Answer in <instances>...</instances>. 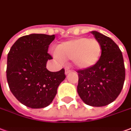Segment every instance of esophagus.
<instances>
[{
	"label": "esophagus",
	"instance_id": "34e87169",
	"mask_svg": "<svg viewBox=\"0 0 131 131\" xmlns=\"http://www.w3.org/2000/svg\"><path fill=\"white\" fill-rule=\"evenodd\" d=\"M70 72H71V70H70L69 69H68V68L66 69H65V74L66 75L68 74H69Z\"/></svg>",
	"mask_w": 131,
	"mask_h": 131
}]
</instances>
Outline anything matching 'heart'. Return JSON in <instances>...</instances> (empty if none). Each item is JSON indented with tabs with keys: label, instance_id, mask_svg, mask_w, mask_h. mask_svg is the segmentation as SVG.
<instances>
[{
	"label": "heart",
	"instance_id": "1",
	"mask_svg": "<svg viewBox=\"0 0 131 131\" xmlns=\"http://www.w3.org/2000/svg\"><path fill=\"white\" fill-rule=\"evenodd\" d=\"M102 48L96 39L78 37L66 41L56 47V55L59 59H72L74 65L79 69H89L98 63Z\"/></svg>",
	"mask_w": 131,
	"mask_h": 131
}]
</instances>
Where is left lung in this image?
Returning <instances> with one entry per match:
<instances>
[{"instance_id": "obj_1", "label": "left lung", "mask_w": 131, "mask_h": 131, "mask_svg": "<svg viewBox=\"0 0 131 131\" xmlns=\"http://www.w3.org/2000/svg\"><path fill=\"white\" fill-rule=\"evenodd\" d=\"M102 48L98 63L77 71V92L81 100L91 106H104L116 100L122 90L126 71L123 54L110 37L92 31Z\"/></svg>"}]
</instances>
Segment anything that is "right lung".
<instances>
[{
	"instance_id": "obj_1",
	"label": "right lung",
	"mask_w": 131,
	"mask_h": 131,
	"mask_svg": "<svg viewBox=\"0 0 131 131\" xmlns=\"http://www.w3.org/2000/svg\"><path fill=\"white\" fill-rule=\"evenodd\" d=\"M54 35L30 34L20 37L11 47L7 59L6 76L10 90L21 104L32 108L49 106L57 88L66 78L64 69L50 72L47 53Z\"/></svg>"
}]
</instances>
